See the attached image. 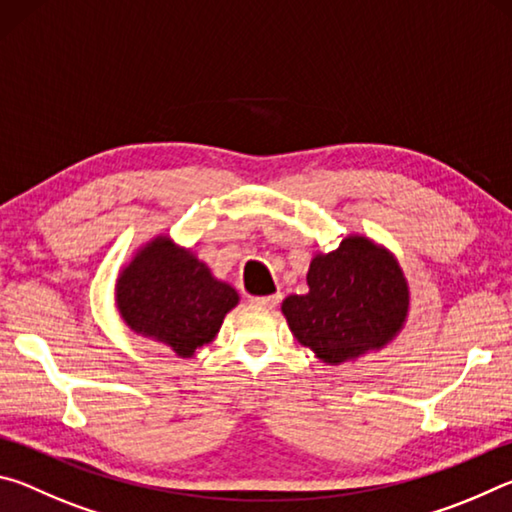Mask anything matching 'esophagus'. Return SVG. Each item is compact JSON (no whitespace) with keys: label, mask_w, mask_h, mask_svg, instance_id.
<instances>
[{"label":"esophagus","mask_w":512,"mask_h":512,"mask_svg":"<svg viewBox=\"0 0 512 512\" xmlns=\"http://www.w3.org/2000/svg\"><path fill=\"white\" fill-rule=\"evenodd\" d=\"M280 293H275V296H253L250 298L248 302L250 305H255V307H266V309H273L277 302H280Z\"/></svg>","instance_id":"obj_1"}]
</instances>
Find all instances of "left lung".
Masks as SVG:
<instances>
[{"label": "left lung", "instance_id": "8db88e82", "mask_svg": "<svg viewBox=\"0 0 512 512\" xmlns=\"http://www.w3.org/2000/svg\"><path fill=\"white\" fill-rule=\"evenodd\" d=\"M309 291L282 300L291 334L325 366H343L393 343L411 311V287L391 250L366 235L314 253Z\"/></svg>", "mask_w": 512, "mask_h": 512}]
</instances>
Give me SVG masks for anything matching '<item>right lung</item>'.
Listing matches in <instances>:
<instances>
[{
    "label": "right lung",
    "instance_id": "right-lung-1",
    "mask_svg": "<svg viewBox=\"0 0 512 512\" xmlns=\"http://www.w3.org/2000/svg\"><path fill=\"white\" fill-rule=\"evenodd\" d=\"M115 305L133 334L192 359L216 339L239 293L214 277L192 248L160 232L121 264Z\"/></svg>",
    "mask_w": 512,
    "mask_h": 512
}]
</instances>
